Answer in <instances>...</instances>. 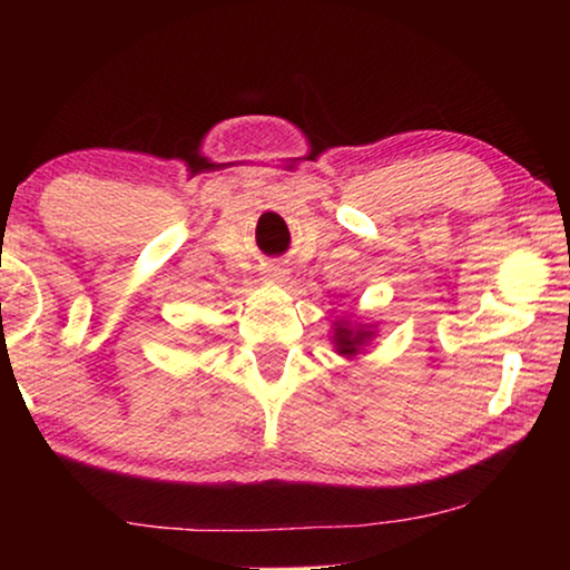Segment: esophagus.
Listing matches in <instances>:
<instances>
[{
    "mask_svg": "<svg viewBox=\"0 0 570 570\" xmlns=\"http://www.w3.org/2000/svg\"><path fill=\"white\" fill-rule=\"evenodd\" d=\"M285 275H287V272H285L283 267H275V264H272V267L264 269V277L272 279V283H283Z\"/></svg>",
    "mask_w": 570,
    "mask_h": 570,
    "instance_id": "34e87169",
    "label": "esophagus"
}]
</instances>
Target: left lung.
I'll list each match as a JSON object with an SVG mask.
<instances>
[{"label":"left lung","instance_id":"1","mask_svg":"<svg viewBox=\"0 0 570 570\" xmlns=\"http://www.w3.org/2000/svg\"><path fill=\"white\" fill-rule=\"evenodd\" d=\"M376 324H363V322H350L347 316H340L332 322V347L334 353L355 361L357 355L365 353V347L376 340Z\"/></svg>","mask_w":570,"mask_h":570}]
</instances>
